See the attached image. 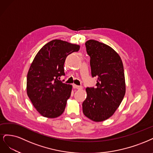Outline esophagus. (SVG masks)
<instances>
[{
    "label": "esophagus",
    "mask_w": 153,
    "mask_h": 153,
    "mask_svg": "<svg viewBox=\"0 0 153 153\" xmlns=\"http://www.w3.org/2000/svg\"><path fill=\"white\" fill-rule=\"evenodd\" d=\"M73 88H76V89H77V90H81L82 88V86H77L76 85H73Z\"/></svg>",
    "instance_id": "34e87169"
}]
</instances>
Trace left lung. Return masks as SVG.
Returning <instances> with one entry per match:
<instances>
[{"label":"left lung","mask_w":153,"mask_h":153,"mask_svg":"<svg viewBox=\"0 0 153 153\" xmlns=\"http://www.w3.org/2000/svg\"><path fill=\"white\" fill-rule=\"evenodd\" d=\"M85 45L97 86L86 88L82 112L93 121H103L113 115L125 95L124 68L120 55L107 44L89 40Z\"/></svg>","instance_id":"8db88e82"}]
</instances>
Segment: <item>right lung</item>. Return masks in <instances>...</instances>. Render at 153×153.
Segmentation results:
<instances>
[{
	"mask_svg": "<svg viewBox=\"0 0 153 153\" xmlns=\"http://www.w3.org/2000/svg\"><path fill=\"white\" fill-rule=\"evenodd\" d=\"M79 48L77 44L55 39L45 44L34 58L27 74V92L42 116L55 118L65 110L72 87L59 79L65 76L67 56Z\"/></svg>",
	"mask_w": 153,
	"mask_h": 153,
	"instance_id": "add662e5",
	"label": "right lung"
}]
</instances>
